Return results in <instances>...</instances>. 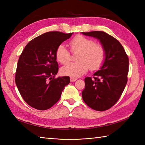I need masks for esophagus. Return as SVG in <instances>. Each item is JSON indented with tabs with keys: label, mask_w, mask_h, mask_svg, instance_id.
<instances>
[{
	"label": "esophagus",
	"mask_w": 145,
	"mask_h": 145,
	"mask_svg": "<svg viewBox=\"0 0 145 145\" xmlns=\"http://www.w3.org/2000/svg\"><path fill=\"white\" fill-rule=\"evenodd\" d=\"M77 78H75V77H70V82H75Z\"/></svg>",
	"instance_id": "1"
}]
</instances>
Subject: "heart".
<instances>
[{
	"label": "heart",
	"instance_id": "b5f03b06",
	"mask_svg": "<svg viewBox=\"0 0 145 145\" xmlns=\"http://www.w3.org/2000/svg\"><path fill=\"white\" fill-rule=\"evenodd\" d=\"M71 51L78 53L77 62L70 63L61 69L64 75L78 77L90 69L94 71L99 69L106 59V53L102 45L96 44L95 40L83 35H76L69 42ZM57 60L63 65H66L71 60L70 51L63 44L58 46L56 50Z\"/></svg>",
	"mask_w": 145,
	"mask_h": 145
}]
</instances>
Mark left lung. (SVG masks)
Listing matches in <instances>:
<instances>
[{"label": "left lung", "mask_w": 145, "mask_h": 145, "mask_svg": "<svg viewBox=\"0 0 145 145\" xmlns=\"http://www.w3.org/2000/svg\"><path fill=\"white\" fill-rule=\"evenodd\" d=\"M100 40L106 51V59L93 78H85L82 95L84 102L97 111L110 109L120 99L128 81L129 60L118 40L103 31L82 32Z\"/></svg>", "instance_id": "1"}]
</instances>
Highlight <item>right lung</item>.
<instances>
[{"mask_svg":"<svg viewBox=\"0 0 145 145\" xmlns=\"http://www.w3.org/2000/svg\"><path fill=\"white\" fill-rule=\"evenodd\" d=\"M72 34L57 31L45 33L30 41L20 55L15 84L24 101L33 108H50L70 84L69 76L55 78L58 71L55 53L58 46Z\"/></svg>","mask_w":145,"mask_h":145,"instance_id":"right-lung-1","label":"right lung"}]
</instances>
